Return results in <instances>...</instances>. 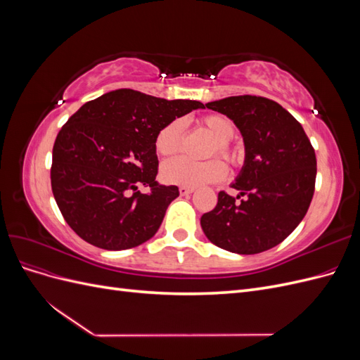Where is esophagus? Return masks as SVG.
Returning <instances> with one entry per match:
<instances>
[{
	"mask_svg": "<svg viewBox=\"0 0 360 360\" xmlns=\"http://www.w3.org/2000/svg\"><path fill=\"white\" fill-rule=\"evenodd\" d=\"M180 195H183V197H186V195H191L195 189L193 188H188V186H180Z\"/></svg>",
	"mask_w": 360,
	"mask_h": 360,
	"instance_id": "esophagus-1",
	"label": "esophagus"
}]
</instances>
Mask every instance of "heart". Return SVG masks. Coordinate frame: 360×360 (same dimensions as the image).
Returning a JSON list of instances; mask_svg holds the SVG:
<instances>
[{
    "label": "heart",
    "instance_id": "b5f03b06",
    "mask_svg": "<svg viewBox=\"0 0 360 360\" xmlns=\"http://www.w3.org/2000/svg\"><path fill=\"white\" fill-rule=\"evenodd\" d=\"M204 127L213 136L214 144L212 153L217 151L231 163H237L240 155L230 146V139L236 134V126L230 118L224 115H207L202 120ZM184 122L180 118L172 120L163 126L156 136V151L162 156H172L180 151L183 144ZM226 176V167L221 159H210L205 162H195L188 158H176L168 160L162 167V177L167 183L179 184V186L198 188L204 184L216 183Z\"/></svg>",
    "mask_w": 360,
    "mask_h": 360
}]
</instances>
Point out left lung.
<instances>
[{"label":"left lung","mask_w":360,"mask_h":360,"mask_svg":"<svg viewBox=\"0 0 360 360\" xmlns=\"http://www.w3.org/2000/svg\"><path fill=\"white\" fill-rule=\"evenodd\" d=\"M240 130L245 163L231 188L201 216L209 240L234 254H259L287 238L307 214L314 195L317 159L302 124L279 103L257 96H231L205 103ZM238 195V197H240Z\"/></svg>","instance_id":"8db88e82"}]
</instances>
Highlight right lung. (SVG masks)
I'll return each mask as SVG.
<instances>
[{
  "label": "right lung",
  "instance_id": "obj_1",
  "mask_svg": "<svg viewBox=\"0 0 360 360\" xmlns=\"http://www.w3.org/2000/svg\"><path fill=\"white\" fill-rule=\"evenodd\" d=\"M204 108L130 89L86 102L64 124L52 150L53 198L72 230L93 246L122 250L153 237L177 186L156 181L159 130ZM148 187L143 194L137 188Z\"/></svg>",
  "mask_w": 360,
  "mask_h": 360
}]
</instances>
